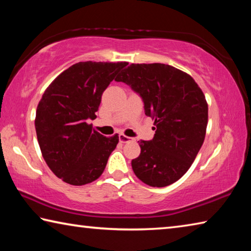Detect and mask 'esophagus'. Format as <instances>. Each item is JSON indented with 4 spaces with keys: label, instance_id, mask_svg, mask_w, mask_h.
<instances>
[{
    "label": "esophagus",
    "instance_id": "1",
    "mask_svg": "<svg viewBox=\"0 0 251 251\" xmlns=\"http://www.w3.org/2000/svg\"><path fill=\"white\" fill-rule=\"evenodd\" d=\"M118 138H120V142L121 143H127V142H130V137H128V136H126L124 134H120L118 135Z\"/></svg>",
    "mask_w": 251,
    "mask_h": 251
}]
</instances>
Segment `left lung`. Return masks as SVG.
Masks as SVG:
<instances>
[{"label": "left lung", "mask_w": 251, "mask_h": 251, "mask_svg": "<svg viewBox=\"0 0 251 251\" xmlns=\"http://www.w3.org/2000/svg\"><path fill=\"white\" fill-rule=\"evenodd\" d=\"M142 96L145 114L155 120V136L141 141L131 160L135 175L151 187L177 181L192 166L206 136L208 104L198 84L176 67L130 64L115 78Z\"/></svg>", "instance_id": "8db88e82"}]
</instances>
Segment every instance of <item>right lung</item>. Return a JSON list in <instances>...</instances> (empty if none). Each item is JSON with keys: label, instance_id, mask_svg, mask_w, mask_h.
Listing matches in <instances>:
<instances>
[{"label": "right lung", "instance_id": "obj_1", "mask_svg": "<svg viewBox=\"0 0 251 251\" xmlns=\"http://www.w3.org/2000/svg\"><path fill=\"white\" fill-rule=\"evenodd\" d=\"M127 62H79L62 72L46 88L36 108L35 129L44 160L70 185L96 180L118 144L93 129L101 95Z\"/></svg>", "mask_w": 251, "mask_h": 251}]
</instances>
